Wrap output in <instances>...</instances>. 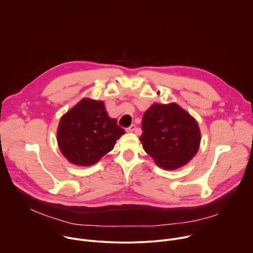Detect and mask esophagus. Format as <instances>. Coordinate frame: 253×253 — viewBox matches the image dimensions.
<instances>
[{
    "label": "esophagus",
    "instance_id": "esophagus-1",
    "mask_svg": "<svg viewBox=\"0 0 253 253\" xmlns=\"http://www.w3.org/2000/svg\"><path fill=\"white\" fill-rule=\"evenodd\" d=\"M135 129H136V126L133 124V125H131L130 127L126 128V131H127V132H133Z\"/></svg>",
    "mask_w": 253,
    "mask_h": 253
}]
</instances>
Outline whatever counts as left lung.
Segmentation results:
<instances>
[{
    "label": "left lung",
    "mask_w": 253,
    "mask_h": 253,
    "mask_svg": "<svg viewBox=\"0 0 253 253\" xmlns=\"http://www.w3.org/2000/svg\"><path fill=\"white\" fill-rule=\"evenodd\" d=\"M142 130L144 150L166 170L185 165L198 151V124L175 103L152 105L143 115Z\"/></svg>",
    "instance_id": "obj_1"
}]
</instances>
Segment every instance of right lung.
<instances>
[{"instance_id":"right-lung-1","label":"right lung","mask_w":253,"mask_h":253,"mask_svg":"<svg viewBox=\"0 0 253 253\" xmlns=\"http://www.w3.org/2000/svg\"><path fill=\"white\" fill-rule=\"evenodd\" d=\"M124 133L108 116L103 101L84 98L61 118L57 141L68 161L90 166L110 152Z\"/></svg>"}]
</instances>
